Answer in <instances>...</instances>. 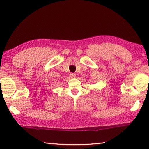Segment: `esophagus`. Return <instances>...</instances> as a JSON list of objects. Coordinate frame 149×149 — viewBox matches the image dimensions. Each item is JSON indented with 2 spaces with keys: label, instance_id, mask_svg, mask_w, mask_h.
<instances>
[{
  "label": "esophagus",
  "instance_id": "34e87169",
  "mask_svg": "<svg viewBox=\"0 0 149 149\" xmlns=\"http://www.w3.org/2000/svg\"><path fill=\"white\" fill-rule=\"evenodd\" d=\"M70 77L71 78H75V77H76V75H75V74H73V73H71V74H70Z\"/></svg>",
  "mask_w": 149,
  "mask_h": 149
}]
</instances>
